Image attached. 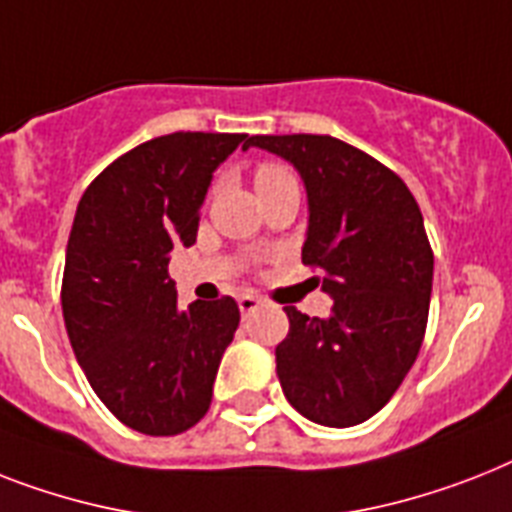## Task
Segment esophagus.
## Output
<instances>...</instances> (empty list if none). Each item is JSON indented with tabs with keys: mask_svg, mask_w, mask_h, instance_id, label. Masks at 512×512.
<instances>
[{
	"mask_svg": "<svg viewBox=\"0 0 512 512\" xmlns=\"http://www.w3.org/2000/svg\"><path fill=\"white\" fill-rule=\"evenodd\" d=\"M260 305H263V299L257 297V294H242V297H239V310H242L244 318H247L249 313H255Z\"/></svg>",
	"mask_w": 512,
	"mask_h": 512,
	"instance_id": "obj_1",
	"label": "esophagus"
}]
</instances>
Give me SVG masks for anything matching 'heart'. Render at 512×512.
<instances>
[{
	"label": "heart",
	"instance_id": "1",
	"mask_svg": "<svg viewBox=\"0 0 512 512\" xmlns=\"http://www.w3.org/2000/svg\"><path fill=\"white\" fill-rule=\"evenodd\" d=\"M292 178V170L286 168V165H278V162H263V165L255 170L257 191L268 189V186L284 184V181H292Z\"/></svg>",
	"mask_w": 512,
	"mask_h": 512
}]
</instances>
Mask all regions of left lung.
<instances>
[{
  "mask_svg": "<svg viewBox=\"0 0 512 512\" xmlns=\"http://www.w3.org/2000/svg\"><path fill=\"white\" fill-rule=\"evenodd\" d=\"M247 147L305 178L302 263L334 297L328 318L284 307L276 371L286 400L321 426H357L392 400L426 336L434 252L421 207L394 170L334 136H252Z\"/></svg>",
  "mask_w": 512,
  "mask_h": 512,
  "instance_id": "1",
  "label": "left lung"
}]
</instances>
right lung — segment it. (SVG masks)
<instances>
[{"label": "right lung", "instance_id": "right-lung-1", "mask_svg": "<svg viewBox=\"0 0 512 512\" xmlns=\"http://www.w3.org/2000/svg\"><path fill=\"white\" fill-rule=\"evenodd\" d=\"M247 134L176 131L112 160L78 202L62 273V318L91 389L149 436L197 426L239 328L231 297L178 307L173 247L197 242L213 170Z\"/></svg>", "mask_w": 512, "mask_h": 512}]
</instances>
